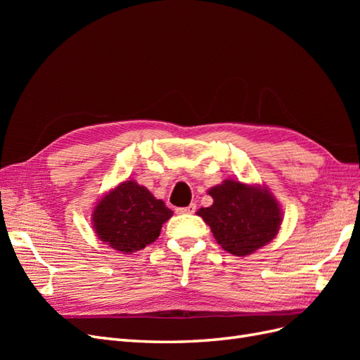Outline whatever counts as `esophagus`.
Returning a JSON list of instances; mask_svg holds the SVG:
<instances>
[{"instance_id":"1","label":"esophagus","mask_w":360,"mask_h":360,"mask_svg":"<svg viewBox=\"0 0 360 360\" xmlns=\"http://www.w3.org/2000/svg\"><path fill=\"white\" fill-rule=\"evenodd\" d=\"M195 210H197V204H195V202L189 204L188 207H181V209H177L179 213H188V214L195 213Z\"/></svg>"}]
</instances>
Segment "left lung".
I'll list each match as a JSON object with an SVG mask.
<instances>
[{
  "mask_svg": "<svg viewBox=\"0 0 360 360\" xmlns=\"http://www.w3.org/2000/svg\"><path fill=\"white\" fill-rule=\"evenodd\" d=\"M209 195L213 204L202 207L197 214L226 252L246 257L276 237L282 210L267 188L226 179L213 186Z\"/></svg>",
  "mask_w": 360,
  "mask_h": 360,
  "instance_id": "left-lung-1",
  "label": "left lung"
}]
</instances>
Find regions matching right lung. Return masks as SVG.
Instances as JSON below:
<instances>
[{
  "mask_svg": "<svg viewBox=\"0 0 360 360\" xmlns=\"http://www.w3.org/2000/svg\"><path fill=\"white\" fill-rule=\"evenodd\" d=\"M171 216L165 202L135 180H126L105 193L91 214L97 237L122 254L153 243Z\"/></svg>",
  "mask_w": 360,
  "mask_h": 360,
  "instance_id": "right-lung-1",
  "label": "right lung"
}]
</instances>
